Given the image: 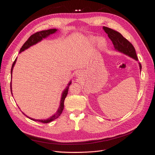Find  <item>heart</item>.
Returning <instances> with one entry per match:
<instances>
[{"instance_id": "b5f03b06", "label": "heart", "mask_w": 155, "mask_h": 155, "mask_svg": "<svg viewBox=\"0 0 155 155\" xmlns=\"http://www.w3.org/2000/svg\"><path fill=\"white\" fill-rule=\"evenodd\" d=\"M92 40L94 41L95 40V38H92ZM98 46H99L100 47L103 48L104 46H105V45H106V41H105V40H104V38H101L98 39Z\"/></svg>"}]
</instances>
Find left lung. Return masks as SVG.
<instances>
[{"mask_svg": "<svg viewBox=\"0 0 155 155\" xmlns=\"http://www.w3.org/2000/svg\"><path fill=\"white\" fill-rule=\"evenodd\" d=\"M103 29L106 32V33L108 34V37H109L111 41L113 42L114 47L116 50L123 52V53L129 56V57L138 61L134 47L127 38H125L120 32L114 31L110 28L103 27ZM139 66L140 69H141L142 67H141L140 63H139Z\"/></svg>", "mask_w": 155, "mask_h": 155, "instance_id": "8db88e82", "label": "left lung"}]
</instances>
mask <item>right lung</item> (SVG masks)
Returning <instances> with one entry per match:
<instances>
[{"mask_svg": "<svg viewBox=\"0 0 155 155\" xmlns=\"http://www.w3.org/2000/svg\"><path fill=\"white\" fill-rule=\"evenodd\" d=\"M57 30L55 28L53 29H49V30H46V31H39L36 32V33L32 35L30 37L28 38V40L26 41L24 45H22V47H21V50H20V52H21L22 51H24L25 49H27L28 48H29L31 47V46H32L33 45H35L36 43H37L38 42L41 41L42 38H46L47 37H48V35H50L51 34H53L54 32L57 31ZM16 59H15V61L13 62V64L12 65V68H11V74H12V68L14 67L15 64L16 62ZM71 84V83H69L68 85L67 86V87L65 88L64 90L63 93H62V97H61V104H60V107L58 108V110L57 111V113H56L54 115H52L51 117H50L48 119H45V120H38V119H34V118H31L30 117H28L30 119L32 120H35V121H38V122H41V123H50V122L54 120L55 119H57V118L60 116L61 114L62 110H63V108H64V101L66 97H67V95L68 94V88L69 86H70V84ZM12 92V91H11Z\"/></svg>", "mask_w": 155, "mask_h": 155, "instance_id": "add662e5", "label": "right lung"}]
</instances>
